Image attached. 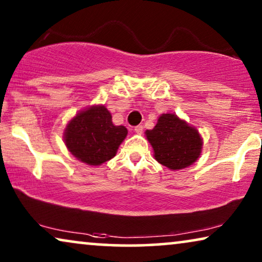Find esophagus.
<instances>
[{"instance_id":"esophagus-1","label":"esophagus","mask_w":262,"mask_h":262,"mask_svg":"<svg viewBox=\"0 0 262 262\" xmlns=\"http://www.w3.org/2000/svg\"><path fill=\"white\" fill-rule=\"evenodd\" d=\"M143 128H144V127H143L142 125H138V126L135 127V132H136V134H138V135H142L143 134Z\"/></svg>"}]
</instances>
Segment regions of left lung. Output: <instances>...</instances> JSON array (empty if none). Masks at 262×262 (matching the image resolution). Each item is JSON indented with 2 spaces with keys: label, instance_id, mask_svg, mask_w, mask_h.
Here are the masks:
<instances>
[{
  "label": "left lung",
  "instance_id": "1",
  "mask_svg": "<svg viewBox=\"0 0 262 262\" xmlns=\"http://www.w3.org/2000/svg\"><path fill=\"white\" fill-rule=\"evenodd\" d=\"M145 136L157 162L171 170L191 166L202 152L203 139L198 130L175 114H162L156 126L145 131Z\"/></svg>",
  "mask_w": 262,
  "mask_h": 262
}]
</instances>
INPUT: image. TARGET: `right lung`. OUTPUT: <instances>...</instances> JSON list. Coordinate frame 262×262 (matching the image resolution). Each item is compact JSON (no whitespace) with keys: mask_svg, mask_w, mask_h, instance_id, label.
Returning a JSON list of instances; mask_svg holds the SVG:
<instances>
[{"mask_svg":"<svg viewBox=\"0 0 262 262\" xmlns=\"http://www.w3.org/2000/svg\"><path fill=\"white\" fill-rule=\"evenodd\" d=\"M127 135V128L112 123V116L102 105L88 107L75 116L64 130V143L77 160L100 166L116 156Z\"/></svg>","mask_w":262,"mask_h":262,"instance_id":"obj_1","label":"right lung"}]
</instances>
